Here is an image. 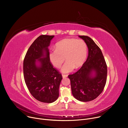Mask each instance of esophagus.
<instances>
[{
    "label": "esophagus",
    "instance_id": "34e87169",
    "mask_svg": "<svg viewBox=\"0 0 128 128\" xmlns=\"http://www.w3.org/2000/svg\"><path fill=\"white\" fill-rule=\"evenodd\" d=\"M62 77H63V78H65V77H67L68 76V75H67V74H62Z\"/></svg>",
    "mask_w": 128,
    "mask_h": 128
}]
</instances>
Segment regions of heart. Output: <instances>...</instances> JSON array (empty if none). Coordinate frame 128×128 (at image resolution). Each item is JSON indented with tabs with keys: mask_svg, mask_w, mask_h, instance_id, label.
I'll return each mask as SVG.
<instances>
[{
	"mask_svg": "<svg viewBox=\"0 0 128 128\" xmlns=\"http://www.w3.org/2000/svg\"><path fill=\"white\" fill-rule=\"evenodd\" d=\"M88 54L87 45L84 40L75 38H65L56 44V49L49 53V59L52 64L60 68L65 58L66 62L61 68L64 73L72 71L74 68L81 67L86 60Z\"/></svg>",
	"mask_w": 128,
	"mask_h": 128,
	"instance_id": "b5f03b06",
	"label": "heart"
}]
</instances>
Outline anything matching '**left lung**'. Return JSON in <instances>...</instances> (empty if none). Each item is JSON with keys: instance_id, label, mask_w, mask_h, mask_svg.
I'll list each match as a JSON object with an SVG mask.
<instances>
[{"instance_id": "8db88e82", "label": "left lung", "mask_w": 128, "mask_h": 128, "mask_svg": "<svg viewBox=\"0 0 128 128\" xmlns=\"http://www.w3.org/2000/svg\"><path fill=\"white\" fill-rule=\"evenodd\" d=\"M79 37L86 44L88 55L81 68L68 77L73 96L86 102L96 99L102 92L106 81L107 66L100 49L94 40L86 36Z\"/></svg>"}]
</instances>
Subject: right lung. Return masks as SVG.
I'll use <instances>...</instances> for the list:
<instances>
[{
	"instance_id": "obj_1",
	"label": "right lung",
	"mask_w": 128,
	"mask_h": 128,
	"mask_svg": "<svg viewBox=\"0 0 128 128\" xmlns=\"http://www.w3.org/2000/svg\"><path fill=\"white\" fill-rule=\"evenodd\" d=\"M54 36L41 35L28 49L24 61V76L27 88L36 100L52 103L59 97L62 76L49 59L51 40Z\"/></svg>"
}]
</instances>
